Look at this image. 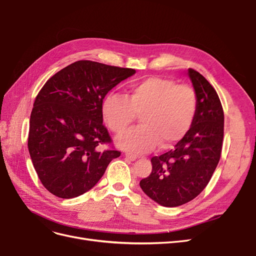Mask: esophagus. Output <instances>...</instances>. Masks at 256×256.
<instances>
[{"label":"esophagus","instance_id":"34e87169","mask_svg":"<svg viewBox=\"0 0 256 256\" xmlns=\"http://www.w3.org/2000/svg\"><path fill=\"white\" fill-rule=\"evenodd\" d=\"M125 157H126V158H128V159H129V160H131V161H134V160L138 158L136 154H131V152H125Z\"/></svg>","mask_w":256,"mask_h":256}]
</instances>
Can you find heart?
Masks as SVG:
<instances>
[{
    "label": "heart",
    "instance_id": "obj_1",
    "mask_svg": "<svg viewBox=\"0 0 256 256\" xmlns=\"http://www.w3.org/2000/svg\"><path fill=\"white\" fill-rule=\"evenodd\" d=\"M196 112L194 90L160 76L131 83L127 96L109 92L102 104L104 120L116 134L124 132L140 115L142 125L118 138L120 147L132 152L150 150L157 144L161 150L171 147L187 134Z\"/></svg>",
    "mask_w": 256,
    "mask_h": 256
}]
</instances>
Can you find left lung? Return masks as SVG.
Returning <instances> with one entry per match:
<instances>
[{
    "label": "left lung",
    "instance_id": "obj_1",
    "mask_svg": "<svg viewBox=\"0 0 256 256\" xmlns=\"http://www.w3.org/2000/svg\"><path fill=\"white\" fill-rule=\"evenodd\" d=\"M188 74L198 97L196 120L174 150L152 158V172L140 182L146 196L166 207L196 198L210 180L222 152L224 113L219 96L194 69L189 68Z\"/></svg>",
    "mask_w": 256,
    "mask_h": 256
}]
</instances>
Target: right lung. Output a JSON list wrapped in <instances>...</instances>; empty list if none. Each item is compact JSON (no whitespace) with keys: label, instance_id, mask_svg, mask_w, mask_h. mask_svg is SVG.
<instances>
[{"label":"right lung","instance_id":"right-lung-1","mask_svg":"<svg viewBox=\"0 0 256 256\" xmlns=\"http://www.w3.org/2000/svg\"><path fill=\"white\" fill-rule=\"evenodd\" d=\"M136 74L132 68L78 60L56 72L38 92L28 146L44 187L62 198L88 192L120 156L102 124L108 92ZM102 144L110 148L101 150Z\"/></svg>","mask_w":256,"mask_h":256}]
</instances>
